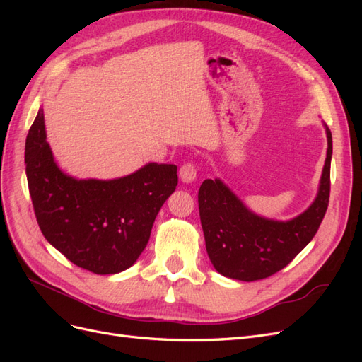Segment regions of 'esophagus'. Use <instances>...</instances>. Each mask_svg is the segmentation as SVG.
Masks as SVG:
<instances>
[{"label":"esophagus","instance_id":"1","mask_svg":"<svg viewBox=\"0 0 362 362\" xmlns=\"http://www.w3.org/2000/svg\"><path fill=\"white\" fill-rule=\"evenodd\" d=\"M196 166L194 163H184L180 169V178L182 182H192L196 180Z\"/></svg>","mask_w":362,"mask_h":362}]
</instances>
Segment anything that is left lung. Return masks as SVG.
I'll return each instance as SVG.
<instances>
[{
    "instance_id": "8db88e82",
    "label": "left lung",
    "mask_w": 362,
    "mask_h": 362,
    "mask_svg": "<svg viewBox=\"0 0 362 362\" xmlns=\"http://www.w3.org/2000/svg\"><path fill=\"white\" fill-rule=\"evenodd\" d=\"M327 154L320 189L308 210L288 222L249 211L221 180H205L198 193L205 246L214 269L238 281L266 279L288 266L308 245L329 204L332 134L326 127Z\"/></svg>"
}]
</instances>
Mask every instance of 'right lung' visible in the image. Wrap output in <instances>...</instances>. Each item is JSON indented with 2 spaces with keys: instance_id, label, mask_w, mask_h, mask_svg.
I'll return each instance as SVG.
<instances>
[{
  "instance_id": "1",
  "label": "right lung",
  "mask_w": 362,
  "mask_h": 362,
  "mask_svg": "<svg viewBox=\"0 0 362 362\" xmlns=\"http://www.w3.org/2000/svg\"><path fill=\"white\" fill-rule=\"evenodd\" d=\"M45 139L39 110L25 141V172L43 237L96 275L133 266L161 205L177 189V166L149 163L119 180H75L57 168Z\"/></svg>"
}]
</instances>
